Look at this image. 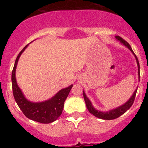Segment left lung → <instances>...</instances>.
I'll use <instances>...</instances> for the list:
<instances>
[{
  "label": "left lung",
  "mask_w": 148,
  "mask_h": 148,
  "mask_svg": "<svg viewBox=\"0 0 148 148\" xmlns=\"http://www.w3.org/2000/svg\"><path fill=\"white\" fill-rule=\"evenodd\" d=\"M115 38H116V40H119L120 43H121V44H123V45L125 46V47H126L127 48V49H129V50H130L132 53H133V56H135V58H136V60L137 66H138V80H140V70H139V63H138V58H137L136 56V55L134 54V53H133V49H132L131 47H130V44H128L127 41H125L124 39L121 38V37H119V36H118V35L115 36ZM137 89H138V87H136V89L135 91L133 92V95H132L131 97L128 99V100L127 101L125 104H122V105H121V106H119V107H118V108H114V109H112V110H108V111H101V110H98L95 109L93 106H92V103H91V101H90V99H89L88 97H87V95H86L85 92H84V90H83V95H84V101H85V103H86V106H87V110H88L89 112H90L91 114H92L94 116L97 117V118L101 119L112 120V119H115L119 117L120 116H121L122 114H124V113H125V112L127 110L130 109V107L133 105V101H134V99H135L136 94V92H137Z\"/></svg>",
  "instance_id": "1"
}]
</instances>
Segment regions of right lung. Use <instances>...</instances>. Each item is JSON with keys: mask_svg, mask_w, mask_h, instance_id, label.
I'll return each instance as SVG.
<instances>
[{"mask_svg": "<svg viewBox=\"0 0 148 148\" xmlns=\"http://www.w3.org/2000/svg\"><path fill=\"white\" fill-rule=\"evenodd\" d=\"M28 45L29 44H27L18 54L13 67L12 73L13 95L18 107L27 118L42 124H49L56 121L61 115L65 100L67 98L69 92L73 85L71 84L66 88L61 89L54 96L48 100L40 102H33L29 101L24 96L20 87H18L15 77V72L18 60L23 53V51L27 49Z\"/></svg>", "mask_w": 148, "mask_h": 148, "instance_id": "add662e5", "label": "right lung"}]
</instances>
